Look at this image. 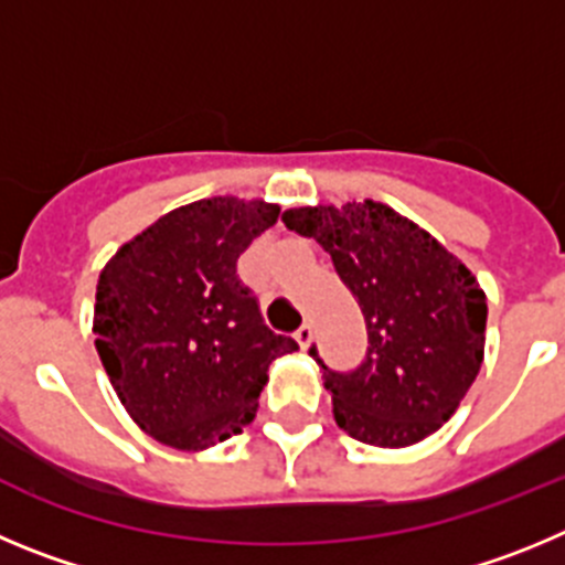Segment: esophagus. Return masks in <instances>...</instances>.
<instances>
[{"label":"esophagus","mask_w":565,"mask_h":565,"mask_svg":"<svg viewBox=\"0 0 565 565\" xmlns=\"http://www.w3.org/2000/svg\"><path fill=\"white\" fill-rule=\"evenodd\" d=\"M312 338H315L312 327H307V323H303V327L298 329V332H295V340H298V345H301L303 352H307L309 345H312Z\"/></svg>","instance_id":"34e87169"}]
</instances>
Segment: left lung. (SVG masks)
I'll return each mask as SVG.
<instances>
[{"label": "left lung", "instance_id": "obj_1", "mask_svg": "<svg viewBox=\"0 0 565 565\" xmlns=\"http://www.w3.org/2000/svg\"><path fill=\"white\" fill-rule=\"evenodd\" d=\"M284 225L315 238L352 289L369 354L352 374L320 363L338 428L374 447L428 439L484 363L487 295L465 264L383 202L289 207Z\"/></svg>", "mask_w": 565, "mask_h": 565}]
</instances>
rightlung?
Wrapping results in <instances>:
<instances>
[{
  "label": "right lung",
  "instance_id": "1",
  "mask_svg": "<svg viewBox=\"0 0 565 565\" xmlns=\"http://www.w3.org/2000/svg\"><path fill=\"white\" fill-rule=\"evenodd\" d=\"M278 211L238 196L174 207L100 270L95 349L126 414L160 445L200 454L242 434L270 363L298 349L264 327L236 276Z\"/></svg>",
  "mask_w": 565,
  "mask_h": 565
}]
</instances>
